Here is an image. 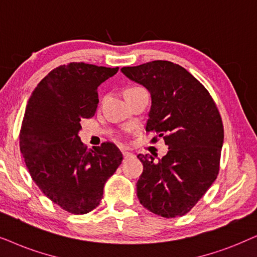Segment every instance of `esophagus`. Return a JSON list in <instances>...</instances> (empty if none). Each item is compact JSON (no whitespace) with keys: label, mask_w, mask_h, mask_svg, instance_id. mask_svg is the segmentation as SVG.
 <instances>
[{"label":"esophagus","mask_w":257,"mask_h":257,"mask_svg":"<svg viewBox=\"0 0 257 257\" xmlns=\"http://www.w3.org/2000/svg\"><path fill=\"white\" fill-rule=\"evenodd\" d=\"M122 154H123V157H124V159H128V158L134 157V154H133V153H131V152H126V151H123V152H122Z\"/></svg>","instance_id":"esophagus-1"}]
</instances>
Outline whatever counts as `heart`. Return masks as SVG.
Segmentation results:
<instances>
[{"label":"heart","instance_id":"obj_1","mask_svg":"<svg viewBox=\"0 0 257 257\" xmlns=\"http://www.w3.org/2000/svg\"><path fill=\"white\" fill-rule=\"evenodd\" d=\"M140 89H142V87L133 86V87H129V89H126V91H136V90H140ZM126 91H125V92H126Z\"/></svg>","mask_w":257,"mask_h":257}]
</instances>
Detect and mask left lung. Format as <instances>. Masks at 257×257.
<instances>
[{
    "mask_svg": "<svg viewBox=\"0 0 257 257\" xmlns=\"http://www.w3.org/2000/svg\"><path fill=\"white\" fill-rule=\"evenodd\" d=\"M121 71L149 91L146 131L158 133L168 146L159 160L138 155L144 165L136 184L140 203L165 218L184 216L218 175L224 140L218 109L209 91L178 64L154 60Z\"/></svg>",
    "mask_w": 257,
    "mask_h": 257,
    "instance_id": "8db88e82",
    "label": "left lung"
}]
</instances>
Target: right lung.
<instances>
[{"label": "right lung", "instance_id": "right-lung-1", "mask_svg": "<svg viewBox=\"0 0 257 257\" xmlns=\"http://www.w3.org/2000/svg\"><path fill=\"white\" fill-rule=\"evenodd\" d=\"M118 67L70 63L52 70L29 98L20 151L32 179L54 204L73 215L99 205L106 180L122 162L111 142L87 149L78 136L83 118L95 115L97 89Z\"/></svg>", "mask_w": 257, "mask_h": 257}]
</instances>
